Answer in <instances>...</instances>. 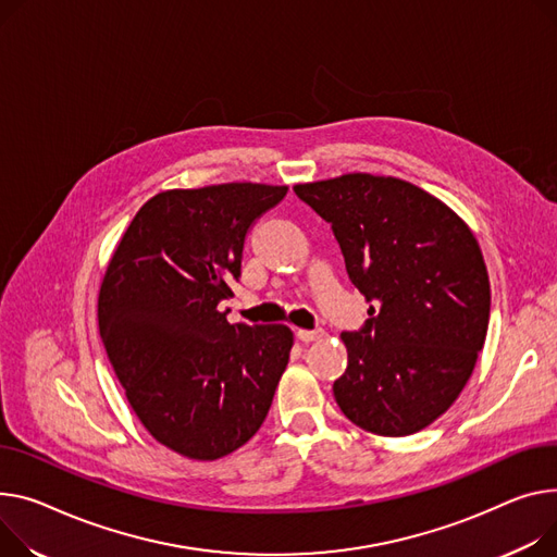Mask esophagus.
I'll return each instance as SVG.
<instances>
[{"instance_id":"esophagus-1","label":"esophagus","mask_w":557,"mask_h":557,"mask_svg":"<svg viewBox=\"0 0 557 557\" xmlns=\"http://www.w3.org/2000/svg\"><path fill=\"white\" fill-rule=\"evenodd\" d=\"M295 336H298V341H302V343H313V341L324 338V331L322 329H298L295 331Z\"/></svg>"}]
</instances>
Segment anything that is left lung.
<instances>
[{
	"label": "left lung",
	"instance_id": "obj_1",
	"mask_svg": "<svg viewBox=\"0 0 557 557\" xmlns=\"http://www.w3.org/2000/svg\"><path fill=\"white\" fill-rule=\"evenodd\" d=\"M336 235L369 307L341 333L347 369L333 383L343 414L379 436H407L459 398L486 343L491 282L466 221L396 176L351 172L293 185Z\"/></svg>",
	"mask_w": 557,
	"mask_h": 557
}]
</instances>
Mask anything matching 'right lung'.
<instances>
[{"mask_svg":"<svg viewBox=\"0 0 557 557\" xmlns=\"http://www.w3.org/2000/svg\"><path fill=\"white\" fill-rule=\"evenodd\" d=\"M286 185L221 183L163 190L132 219L111 255L98 329L125 396L161 446L195 461L242 448L262 428L288 364L286 324H231L252 221Z\"/></svg>","mask_w":557,"mask_h":557,"instance_id":"add662e5","label":"right lung"}]
</instances>
